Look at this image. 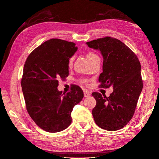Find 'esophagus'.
<instances>
[{
	"instance_id": "esophagus-1",
	"label": "esophagus",
	"mask_w": 159,
	"mask_h": 159,
	"mask_svg": "<svg viewBox=\"0 0 159 159\" xmlns=\"http://www.w3.org/2000/svg\"><path fill=\"white\" fill-rule=\"evenodd\" d=\"M84 97H85V98H88V97H89V96H90L91 95V93L89 92V91H84Z\"/></svg>"
}]
</instances>
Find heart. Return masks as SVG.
I'll return each mask as SVG.
<instances>
[{
  "mask_svg": "<svg viewBox=\"0 0 159 159\" xmlns=\"http://www.w3.org/2000/svg\"><path fill=\"white\" fill-rule=\"evenodd\" d=\"M85 56H86V58H87V60L89 62V64L91 63V61H93V60L99 58L98 56L95 53H94L93 52H88L87 54H86ZM74 59V56H71V57H70V59L68 60V66L69 67H71L72 66V64H73ZM81 82L83 83V84H86V83H87V80H81Z\"/></svg>",
  "mask_w": 159,
  "mask_h": 159,
  "instance_id": "1",
  "label": "heart"
}]
</instances>
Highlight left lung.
<instances>
[{
    "label": "left lung",
    "mask_w": 159,
    "mask_h": 159,
    "mask_svg": "<svg viewBox=\"0 0 159 159\" xmlns=\"http://www.w3.org/2000/svg\"><path fill=\"white\" fill-rule=\"evenodd\" d=\"M99 50L103 57L99 87L113 91L109 97L92 93L96 105L92 110L95 123L107 131H117L130 121L143 89L141 64L135 54L121 41L106 36L86 42Z\"/></svg>",
    "instance_id": "left-lung-1"
}]
</instances>
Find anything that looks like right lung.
Listing matches in <instances>:
<instances>
[{
  "instance_id": "1",
  "label": "right lung",
  "mask_w": 159,
  "mask_h": 159,
  "mask_svg": "<svg viewBox=\"0 0 159 159\" xmlns=\"http://www.w3.org/2000/svg\"><path fill=\"white\" fill-rule=\"evenodd\" d=\"M58 38L44 42L28 56L21 80L28 114L37 125L50 133L63 131L71 123V113L84 98L75 85L70 92L57 90L58 80L69 75L68 60L78 48Z\"/></svg>"
}]
</instances>
